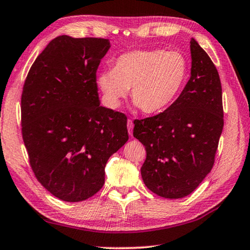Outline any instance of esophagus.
Listing matches in <instances>:
<instances>
[{
	"label": "esophagus",
	"instance_id": "34e87169",
	"mask_svg": "<svg viewBox=\"0 0 250 250\" xmlns=\"http://www.w3.org/2000/svg\"><path fill=\"white\" fill-rule=\"evenodd\" d=\"M133 127H134L133 121H132V120H128V121H127V129H128V134H129V135H132V134H133Z\"/></svg>",
	"mask_w": 250,
	"mask_h": 250
}]
</instances>
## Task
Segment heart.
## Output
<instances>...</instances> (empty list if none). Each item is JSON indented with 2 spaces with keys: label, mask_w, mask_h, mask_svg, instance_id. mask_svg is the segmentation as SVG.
I'll return each mask as SVG.
<instances>
[{
  "label": "heart",
  "mask_w": 250,
  "mask_h": 250,
  "mask_svg": "<svg viewBox=\"0 0 250 250\" xmlns=\"http://www.w3.org/2000/svg\"><path fill=\"white\" fill-rule=\"evenodd\" d=\"M189 62L179 51L134 50L118 56L114 68L99 72L98 87L104 103L112 109L132 89V98L146 114L163 112L173 104L186 86Z\"/></svg>",
  "instance_id": "obj_1"
}]
</instances>
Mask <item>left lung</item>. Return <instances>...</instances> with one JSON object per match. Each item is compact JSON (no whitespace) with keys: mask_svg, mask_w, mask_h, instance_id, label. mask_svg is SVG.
<instances>
[{"mask_svg":"<svg viewBox=\"0 0 250 250\" xmlns=\"http://www.w3.org/2000/svg\"><path fill=\"white\" fill-rule=\"evenodd\" d=\"M191 77L164 112L134 121L133 135L145 146L142 179L167 199L192 193L209 174L224 128L222 89L212 60L191 39Z\"/></svg>","mask_w":250,"mask_h":250,"instance_id":"1","label":"left lung"}]
</instances>
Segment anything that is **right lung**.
Instances as JSON below:
<instances>
[{"label": "right lung", "mask_w": 250, "mask_h": 250, "mask_svg": "<svg viewBox=\"0 0 250 250\" xmlns=\"http://www.w3.org/2000/svg\"><path fill=\"white\" fill-rule=\"evenodd\" d=\"M108 39L60 36L30 68L21 96L22 137L38 181L60 200L93 197L110 155L128 140L125 114L101 106L96 72Z\"/></svg>", "instance_id": "right-lung-1"}]
</instances>
